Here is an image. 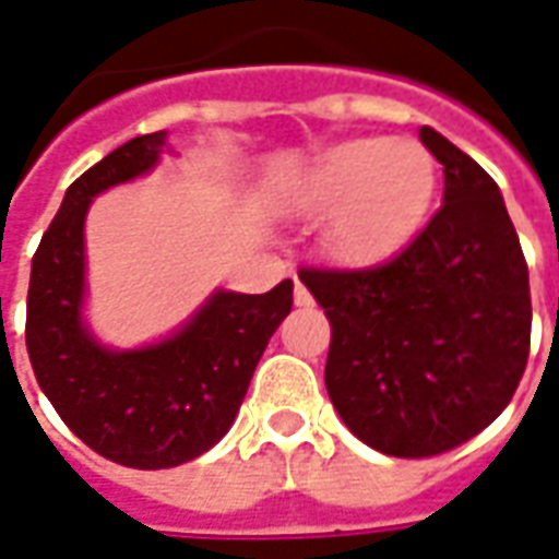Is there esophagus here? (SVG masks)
Here are the masks:
<instances>
[{
  "label": "esophagus",
  "mask_w": 559,
  "mask_h": 559,
  "mask_svg": "<svg viewBox=\"0 0 559 559\" xmlns=\"http://www.w3.org/2000/svg\"><path fill=\"white\" fill-rule=\"evenodd\" d=\"M293 299H296V305H299V308H311V305H314V296H311V293H308V287H305V284H299V281H296Z\"/></svg>",
  "instance_id": "esophagus-1"
}]
</instances>
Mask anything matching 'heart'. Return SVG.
I'll use <instances>...</instances> for the list:
<instances>
[{"label":"heart","mask_w":559,"mask_h":559,"mask_svg":"<svg viewBox=\"0 0 559 559\" xmlns=\"http://www.w3.org/2000/svg\"><path fill=\"white\" fill-rule=\"evenodd\" d=\"M437 197V160L419 140L347 138L314 152L296 173L290 203L329 215L323 245L341 266L371 269L419 236Z\"/></svg>","instance_id":"1"}]
</instances>
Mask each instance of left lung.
<instances>
[{
    "instance_id": "1",
    "label": "left lung",
    "mask_w": 559,
    "mask_h": 559,
    "mask_svg": "<svg viewBox=\"0 0 559 559\" xmlns=\"http://www.w3.org/2000/svg\"><path fill=\"white\" fill-rule=\"evenodd\" d=\"M443 206L392 263L305 269L332 323L326 392L365 445L428 457L467 443L512 401L530 353V278L503 194L433 128Z\"/></svg>"
}]
</instances>
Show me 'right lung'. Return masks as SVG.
Returning a JSON list of instances; mask_svg holds the SVG:
<instances>
[{
	"mask_svg": "<svg viewBox=\"0 0 559 559\" xmlns=\"http://www.w3.org/2000/svg\"><path fill=\"white\" fill-rule=\"evenodd\" d=\"M167 131L114 148L62 197L32 257L26 350L38 386L98 455L138 469L179 467L230 431L248 383L281 320L293 281L269 293L212 290L170 335L110 347L86 320V215L92 200L158 167Z\"/></svg>",
	"mask_w": 559,
	"mask_h": 559,
	"instance_id": "right-lung-1",
	"label": "right lung"
}]
</instances>
